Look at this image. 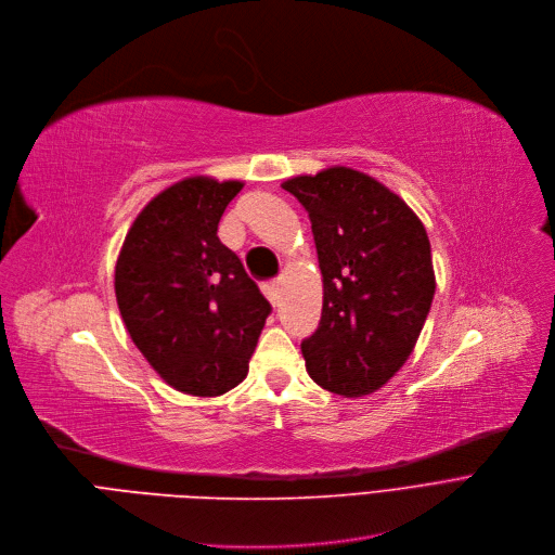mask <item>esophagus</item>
Returning a JSON list of instances; mask_svg holds the SVG:
<instances>
[{
    "label": "esophagus",
    "instance_id": "esophagus-1",
    "mask_svg": "<svg viewBox=\"0 0 555 555\" xmlns=\"http://www.w3.org/2000/svg\"><path fill=\"white\" fill-rule=\"evenodd\" d=\"M263 294H267V298L271 300V305H273V307H278V305H280V284H278V282L269 284V286H267V292H263Z\"/></svg>",
    "mask_w": 555,
    "mask_h": 555
}]
</instances>
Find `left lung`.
I'll return each mask as SVG.
<instances>
[{"instance_id":"obj_1","label":"left lung","mask_w":555,"mask_h":555,"mask_svg":"<svg viewBox=\"0 0 555 555\" xmlns=\"http://www.w3.org/2000/svg\"><path fill=\"white\" fill-rule=\"evenodd\" d=\"M309 212L323 273L309 377L343 398L379 390L413 352L436 294L431 244L413 209L373 176L330 167L282 182Z\"/></svg>"}]
</instances>
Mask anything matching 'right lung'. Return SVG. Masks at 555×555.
Segmentation results:
<instances>
[{"mask_svg": "<svg viewBox=\"0 0 555 555\" xmlns=\"http://www.w3.org/2000/svg\"><path fill=\"white\" fill-rule=\"evenodd\" d=\"M242 180L192 176L151 198L115 267L124 325L169 386L217 398L248 375L271 313L242 259L217 236Z\"/></svg>", "mask_w": 555, "mask_h": 555, "instance_id": "add662e5", "label": "right lung"}]
</instances>
